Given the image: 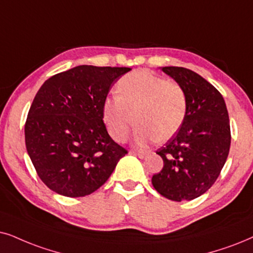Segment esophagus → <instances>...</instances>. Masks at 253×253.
I'll list each match as a JSON object with an SVG mask.
<instances>
[{
	"label": "esophagus",
	"mask_w": 253,
	"mask_h": 253,
	"mask_svg": "<svg viewBox=\"0 0 253 253\" xmlns=\"http://www.w3.org/2000/svg\"><path fill=\"white\" fill-rule=\"evenodd\" d=\"M130 154L137 156V158H139V159H145L146 156L148 155V154H147V153H145V152H134V150H133V152H130Z\"/></svg>",
	"instance_id": "1"
}]
</instances>
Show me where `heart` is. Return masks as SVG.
I'll use <instances>...</instances> for the list:
<instances>
[{
	"mask_svg": "<svg viewBox=\"0 0 253 253\" xmlns=\"http://www.w3.org/2000/svg\"><path fill=\"white\" fill-rule=\"evenodd\" d=\"M116 89L117 95L105 99L101 107L105 126L116 141H126L134 120V141L141 147L153 140L167 141L183 125L188 101L176 83L137 70L120 78Z\"/></svg>",
	"mask_w": 253,
	"mask_h": 253,
	"instance_id": "b5f03b06",
	"label": "heart"
}]
</instances>
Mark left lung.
Masks as SVG:
<instances>
[{
	"label": "left lung",
	"mask_w": 253,
	"mask_h": 253,
	"mask_svg": "<svg viewBox=\"0 0 253 253\" xmlns=\"http://www.w3.org/2000/svg\"><path fill=\"white\" fill-rule=\"evenodd\" d=\"M160 69L184 89L188 108L178 132L156 152L164 168L153 175L152 183L168 200L190 201L215 183L228 158V110L215 86L196 72L178 66Z\"/></svg>",
	"instance_id": "obj_1"
}]
</instances>
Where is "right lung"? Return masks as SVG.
Returning <instances> with one entry per match:
<instances>
[{
  "mask_svg": "<svg viewBox=\"0 0 253 253\" xmlns=\"http://www.w3.org/2000/svg\"><path fill=\"white\" fill-rule=\"evenodd\" d=\"M130 70L79 65L38 89L25 123V146L52 191L66 197L92 194L127 153L108 135L101 107L112 85Z\"/></svg>",
  "mask_w": 253,
  "mask_h": 253,
  "instance_id": "1",
  "label": "right lung"
}]
</instances>
